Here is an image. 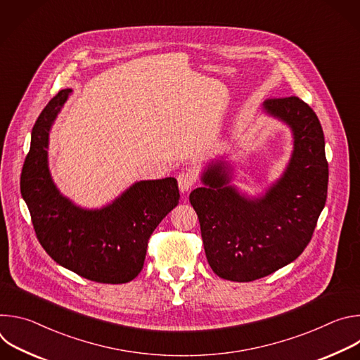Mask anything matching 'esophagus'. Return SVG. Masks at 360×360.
I'll return each mask as SVG.
<instances>
[{"label":"esophagus","instance_id":"1","mask_svg":"<svg viewBox=\"0 0 360 360\" xmlns=\"http://www.w3.org/2000/svg\"><path fill=\"white\" fill-rule=\"evenodd\" d=\"M176 179H178L181 192H188L191 188H193V185L196 182V176L191 172H181Z\"/></svg>","mask_w":360,"mask_h":360}]
</instances>
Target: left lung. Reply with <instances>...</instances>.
<instances>
[{"instance_id":"left-lung-1","label":"left lung","mask_w":360,"mask_h":360,"mask_svg":"<svg viewBox=\"0 0 360 360\" xmlns=\"http://www.w3.org/2000/svg\"><path fill=\"white\" fill-rule=\"evenodd\" d=\"M264 107L293 131L283 176L262 199L250 200L228 185L218 162L203 174L208 186L189 195L210 266L233 282L261 279L293 262L311 242L328 196L325 136L314 110L297 96L269 98Z\"/></svg>"}]
</instances>
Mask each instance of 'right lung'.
Wrapping results in <instances>:
<instances>
[{"mask_svg": "<svg viewBox=\"0 0 360 360\" xmlns=\"http://www.w3.org/2000/svg\"><path fill=\"white\" fill-rule=\"evenodd\" d=\"M70 92L60 91L34 124L21 193L38 242L57 264L94 282L127 283L142 271L152 232L178 205V182H136L99 211L79 210L61 196L49 176L46 146L51 124Z\"/></svg>", "mask_w": 360, "mask_h": 360, "instance_id": "1", "label": "right lung"}]
</instances>
